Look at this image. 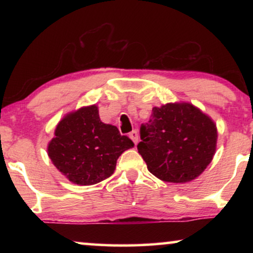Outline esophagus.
I'll return each mask as SVG.
<instances>
[{
    "label": "esophagus",
    "instance_id": "esophagus-1",
    "mask_svg": "<svg viewBox=\"0 0 253 253\" xmlns=\"http://www.w3.org/2000/svg\"><path fill=\"white\" fill-rule=\"evenodd\" d=\"M129 137H130V139L132 140L134 144L138 143V139H139V136H138V131H137V130H132V131H131V132L129 133Z\"/></svg>",
    "mask_w": 253,
    "mask_h": 253
}]
</instances>
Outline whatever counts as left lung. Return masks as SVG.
Instances as JSON below:
<instances>
[{"label":"left lung","instance_id":"1","mask_svg":"<svg viewBox=\"0 0 253 253\" xmlns=\"http://www.w3.org/2000/svg\"><path fill=\"white\" fill-rule=\"evenodd\" d=\"M216 127L209 116L190 103L154 107L151 119L141 124L138 153L147 169L170 183L195 179L212 161Z\"/></svg>","mask_w":253,"mask_h":253}]
</instances>
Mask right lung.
Masks as SVG:
<instances>
[{"label":"right lung","mask_w":253,"mask_h":253,"mask_svg":"<svg viewBox=\"0 0 253 253\" xmlns=\"http://www.w3.org/2000/svg\"><path fill=\"white\" fill-rule=\"evenodd\" d=\"M131 147L132 140L100 121L94 105L69 114L57 124L48 155L69 181L92 185L108 178L120 155Z\"/></svg>","instance_id":"right-lung-1"}]
</instances>
